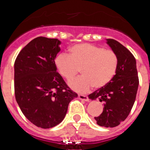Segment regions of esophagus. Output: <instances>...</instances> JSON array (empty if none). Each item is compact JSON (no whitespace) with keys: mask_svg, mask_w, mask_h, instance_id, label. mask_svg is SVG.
I'll use <instances>...</instances> for the list:
<instances>
[{"mask_svg":"<svg viewBox=\"0 0 150 150\" xmlns=\"http://www.w3.org/2000/svg\"><path fill=\"white\" fill-rule=\"evenodd\" d=\"M78 98H79V100H85V101H88V96H86V95H78Z\"/></svg>","mask_w":150,"mask_h":150,"instance_id":"esophagus-1","label":"esophagus"}]
</instances>
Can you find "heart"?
<instances>
[{
	"mask_svg": "<svg viewBox=\"0 0 150 150\" xmlns=\"http://www.w3.org/2000/svg\"><path fill=\"white\" fill-rule=\"evenodd\" d=\"M55 64L61 76L71 80L79 73L83 76L69 83V86L78 92H86L91 87L100 88L113 79L119 67L117 54L112 50L91 43L71 46L69 55L61 53Z\"/></svg>",
	"mask_w": 150,
	"mask_h": 150,
	"instance_id": "heart-1",
	"label": "heart"
}]
</instances>
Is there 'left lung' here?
I'll return each mask as SVG.
<instances>
[{
  "label": "left lung",
  "mask_w": 150,
  "mask_h": 150,
  "mask_svg": "<svg viewBox=\"0 0 150 150\" xmlns=\"http://www.w3.org/2000/svg\"><path fill=\"white\" fill-rule=\"evenodd\" d=\"M107 43L119 58V67L113 79L104 87L98 88L88 98L104 103V110L95 117L97 124L106 128H113L124 121L134 104L139 79L136 60L123 45L113 39H107Z\"/></svg>",
  "instance_id": "left-lung-1"
}]
</instances>
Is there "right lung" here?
Masks as SVG:
<instances>
[{
  "instance_id": "right-lung-1",
  "label": "right lung",
  "mask_w": 150,
  "mask_h": 150,
  "mask_svg": "<svg viewBox=\"0 0 150 150\" xmlns=\"http://www.w3.org/2000/svg\"><path fill=\"white\" fill-rule=\"evenodd\" d=\"M60 44L58 39L38 37L21 50L14 64L16 100L28 120L42 128L62 122L69 103L78 96L56 72Z\"/></svg>"
}]
</instances>
